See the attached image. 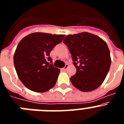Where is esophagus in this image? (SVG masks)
<instances>
[{
	"instance_id": "1",
	"label": "esophagus",
	"mask_w": 124,
	"mask_h": 124,
	"mask_svg": "<svg viewBox=\"0 0 124 124\" xmlns=\"http://www.w3.org/2000/svg\"><path fill=\"white\" fill-rule=\"evenodd\" d=\"M68 66H69L68 64H66L65 66H64V67L62 69V70H67L68 68Z\"/></svg>"
}]
</instances>
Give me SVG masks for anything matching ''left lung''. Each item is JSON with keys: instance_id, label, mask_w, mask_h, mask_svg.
<instances>
[{"instance_id": "1", "label": "left lung", "mask_w": 124, "mask_h": 124, "mask_svg": "<svg viewBox=\"0 0 124 124\" xmlns=\"http://www.w3.org/2000/svg\"><path fill=\"white\" fill-rule=\"evenodd\" d=\"M63 43L68 47L76 73L70 80L83 92L94 90L104 81L111 64L110 51L105 41L88 32L69 35Z\"/></svg>"}]
</instances>
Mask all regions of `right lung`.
Returning <instances> with one entry per match:
<instances>
[{
    "instance_id": "add662e5",
    "label": "right lung",
    "mask_w": 124,
    "mask_h": 124,
    "mask_svg": "<svg viewBox=\"0 0 124 124\" xmlns=\"http://www.w3.org/2000/svg\"><path fill=\"white\" fill-rule=\"evenodd\" d=\"M64 36L36 32L20 41L14 53V66L18 78L28 89L44 93L54 87L60 70L50 63V53Z\"/></svg>"
}]
</instances>
